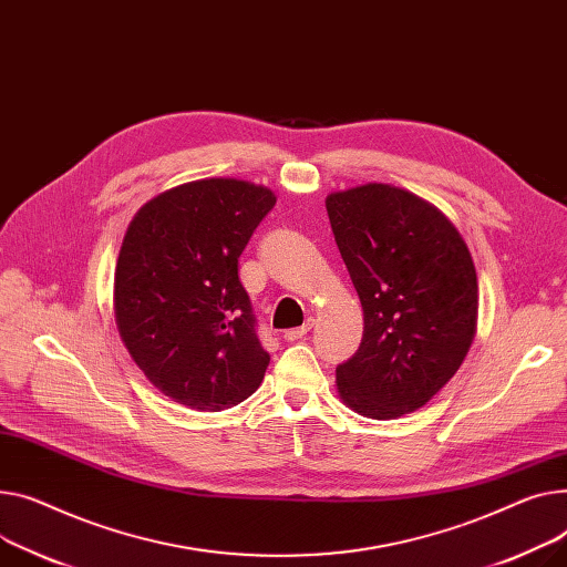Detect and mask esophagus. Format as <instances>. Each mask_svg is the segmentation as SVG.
Returning <instances> with one entry per match:
<instances>
[{"label":"esophagus","instance_id":"obj_1","mask_svg":"<svg viewBox=\"0 0 567 567\" xmlns=\"http://www.w3.org/2000/svg\"><path fill=\"white\" fill-rule=\"evenodd\" d=\"M312 326H315V319H308L303 326H298V328H291V330H285V339L287 342H296V339H300V337H306L310 330H312Z\"/></svg>","mask_w":567,"mask_h":567}]
</instances>
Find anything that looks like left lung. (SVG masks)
Returning <instances> with one entry per match:
<instances>
[{"instance_id": "8db88e82", "label": "left lung", "mask_w": 567, "mask_h": 567, "mask_svg": "<svg viewBox=\"0 0 567 567\" xmlns=\"http://www.w3.org/2000/svg\"><path fill=\"white\" fill-rule=\"evenodd\" d=\"M326 209L364 312L360 349L337 367L339 399L396 420L429 403L472 347V255L437 207L392 184L330 194Z\"/></svg>"}]
</instances>
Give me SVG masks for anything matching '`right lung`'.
<instances>
[{
  "mask_svg": "<svg viewBox=\"0 0 567 567\" xmlns=\"http://www.w3.org/2000/svg\"><path fill=\"white\" fill-rule=\"evenodd\" d=\"M274 205L267 186L209 177L159 194L130 223L113 280L116 326L168 399L218 412L259 388L271 355L255 332L239 257Z\"/></svg>",
  "mask_w": 567,
  "mask_h": 567,
  "instance_id": "add662e5",
  "label": "right lung"
}]
</instances>
